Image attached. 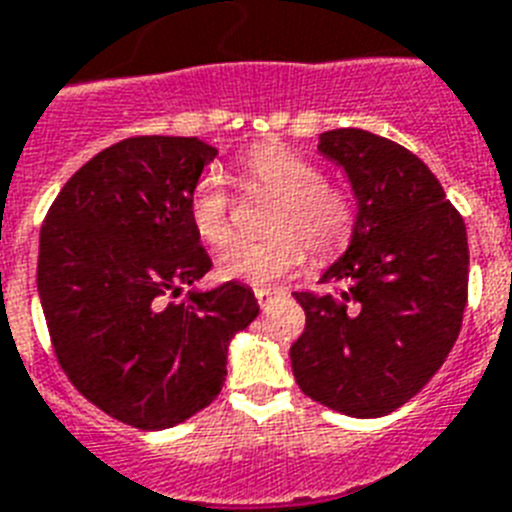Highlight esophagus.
<instances>
[{
    "mask_svg": "<svg viewBox=\"0 0 512 512\" xmlns=\"http://www.w3.org/2000/svg\"><path fill=\"white\" fill-rule=\"evenodd\" d=\"M277 295H280V290H274V287H259V290H256V301H259L261 308H266Z\"/></svg>",
    "mask_w": 512,
    "mask_h": 512,
    "instance_id": "esophagus-1",
    "label": "esophagus"
}]
</instances>
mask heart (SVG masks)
<instances>
[{
    "label": "heart",
    "instance_id": "b5f03b06",
    "mask_svg": "<svg viewBox=\"0 0 512 512\" xmlns=\"http://www.w3.org/2000/svg\"><path fill=\"white\" fill-rule=\"evenodd\" d=\"M240 177L248 188L277 196L266 222L274 232L264 240H235L219 253L222 280L272 285L301 266L303 243L316 259L337 256L356 227V209L340 188L324 183L322 170L282 143H259L240 156ZM188 219L209 246L230 240V196L217 172L196 180L188 196Z\"/></svg>",
    "mask_w": 512,
    "mask_h": 512
}]
</instances>
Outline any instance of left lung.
<instances>
[{
	"label": "left lung",
	"instance_id": "1",
	"mask_svg": "<svg viewBox=\"0 0 512 512\" xmlns=\"http://www.w3.org/2000/svg\"><path fill=\"white\" fill-rule=\"evenodd\" d=\"M348 175L356 227L322 274L337 293H293L306 329L290 348L295 382L353 418L398 411L458 340L468 295L466 225L432 170L369 130L319 135Z\"/></svg>",
	"mask_w": 512,
	"mask_h": 512
}]
</instances>
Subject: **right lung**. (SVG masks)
I'll return each mask as SVG.
<instances>
[{"label": "right lung", "instance_id": "obj_1", "mask_svg": "<svg viewBox=\"0 0 512 512\" xmlns=\"http://www.w3.org/2000/svg\"><path fill=\"white\" fill-rule=\"evenodd\" d=\"M217 149L138 135L59 190L38 240V298L59 366L86 400L135 429H170L222 392L227 348L259 316L253 290H190L211 269L188 196Z\"/></svg>", "mask_w": 512, "mask_h": 512}]
</instances>
